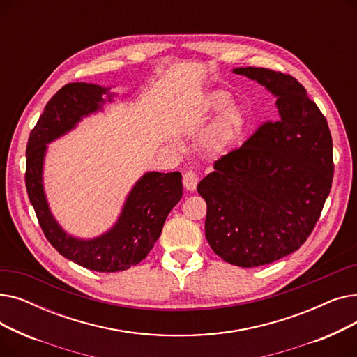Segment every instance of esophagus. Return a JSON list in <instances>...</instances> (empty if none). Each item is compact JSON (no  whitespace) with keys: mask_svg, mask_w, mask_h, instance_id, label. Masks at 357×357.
I'll return each instance as SVG.
<instances>
[{"mask_svg":"<svg viewBox=\"0 0 357 357\" xmlns=\"http://www.w3.org/2000/svg\"><path fill=\"white\" fill-rule=\"evenodd\" d=\"M197 185H198L197 174L192 172V171H186L183 174V186H185V188L188 191H195Z\"/></svg>","mask_w":357,"mask_h":357,"instance_id":"1","label":"esophagus"}]
</instances>
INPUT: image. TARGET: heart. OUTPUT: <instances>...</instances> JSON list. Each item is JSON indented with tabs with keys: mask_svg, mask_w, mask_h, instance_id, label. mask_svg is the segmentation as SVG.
Here are the masks:
<instances>
[{
	"mask_svg": "<svg viewBox=\"0 0 357 357\" xmlns=\"http://www.w3.org/2000/svg\"><path fill=\"white\" fill-rule=\"evenodd\" d=\"M231 102V96L226 91H213L207 97L204 98L202 111L204 112H215L227 107ZM246 124L245 114L241 109L231 108L224 114L214 128L210 131V135L205 139V147L211 153H220L226 150L243 131Z\"/></svg>",
	"mask_w": 357,
	"mask_h": 357,
	"instance_id": "heart-1",
	"label": "heart"
}]
</instances>
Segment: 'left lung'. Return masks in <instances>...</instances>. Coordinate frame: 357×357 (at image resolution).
<instances>
[{
    "label": "left lung",
    "mask_w": 357,
    "mask_h": 357,
    "mask_svg": "<svg viewBox=\"0 0 357 357\" xmlns=\"http://www.w3.org/2000/svg\"><path fill=\"white\" fill-rule=\"evenodd\" d=\"M234 72L275 93L278 119L218 158L197 190L207 202L205 237L214 253L253 268L291 255L312 233L331 190L333 140L292 75L255 66Z\"/></svg>",
    "instance_id": "obj_1"
}]
</instances>
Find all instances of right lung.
Wrapping results in <instances>:
<instances>
[{"instance_id":"1","label":"right lung","mask_w":357,"mask_h":357,"mask_svg":"<svg viewBox=\"0 0 357 357\" xmlns=\"http://www.w3.org/2000/svg\"><path fill=\"white\" fill-rule=\"evenodd\" d=\"M107 91L98 85L73 82L54 93L30 131L24 178L36 217L54 249L86 269L119 272L140 264L153 249L167 214L182 197L181 174H146L130 192L116 227L100 238L86 241L61 230L49 211L42 185L46 143L66 133L82 116L101 108L102 93Z\"/></svg>"}]
</instances>
